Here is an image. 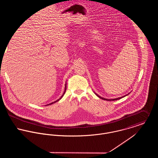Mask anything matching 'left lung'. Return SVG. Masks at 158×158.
I'll return each mask as SVG.
<instances>
[{"instance_id": "obj_1", "label": "left lung", "mask_w": 158, "mask_h": 158, "mask_svg": "<svg viewBox=\"0 0 158 158\" xmlns=\"http://www.w3.org/2000/svg\"><path fill=\"white\" fill-rule=\"evenodd\" d=\"M100 98H102V99H103V100H107V101H114V100H119V99H120V98H123V97H125L126 95H125V96H123V97H118V98H114V99H106V98H102V97H101L100 96H99L98 95H97V94H95Z\"/></svg>"}]
</instances>
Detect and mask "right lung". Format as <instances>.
<instances>
[{"label": "right lung", "instance_id": "add662e5", "mask_svg": "<svg viewBox=\"0 0 158 158\" xmlns=\"http://www.w3.org/2000/svg\"><path fill=\"white\" fill-rule=\"evenodd\" d=\"M66 86H65V90H64V93H63V94L62 95V96L58 99V100H56L55 102H52V103H50V104H48V105H52V104H53V103H56V102H58L63 97V95H64V94H65V92H66Z\"/></svg>", "mask_w": 158, "mask_h": 158}]
</instances>
